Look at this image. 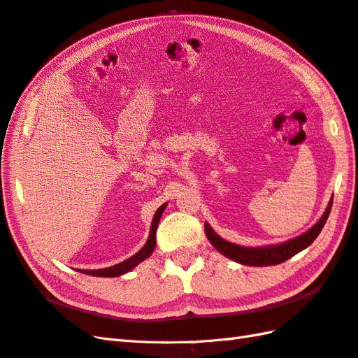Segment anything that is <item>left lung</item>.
Listing matches in <instances>:
<instances>
[{
	"label": "left lung",
	"instance_id": "left-lung-1",
	"mask_svg": "<svg viewBox=\"0 0 358 358\" xmlns=\"http://www.w3.org/2000/svg\"><path fill=\"white\" fill-rule=\"evenodd\" d=\"M331 208H332V199L328 204V208H326L324 214L322 215V218L318 220V222L310 227L308 232L301 234L300 237L296 238L281 243V245H272V246H263V248H246V246L234 245V243H229L223 240L222 237H218L208 223H204V232H206L212 246H214L218 252H222L223 255L231 258L234 262L246 264V266H272V264L283 263L289 260L291 257H294L295 254H299L300 250L306 249L310 243L318 237V234L322 232L326 220L329 217Z\"/></svg>",
	"mask_w": 358,
	"mask_h": 358
}]
</instances>
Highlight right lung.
Segmentation results:
<instances>
[{"label":"right lung","instance_id":"right-lung-1","mask_svg":"<svg viewBox=\"0 0 358 358\" xmlns=\"http://www.w3.org/2000/svg\"><path fill=\"white\" fill-rule=\"evenodd\" d=\"M164 208H166V203L163 204V206H159L158 210L155 212L154 220H152V226H150V232H149V238L146 241V245H144L135 255H132L131 258H127V260H124L123 263H118L115 266H110V268L96 269V271H85V269H81L80 272L87 273V275H94V277H118V275H123V273L134 269L135 266L138 264V263H141L143 260H146V258L152 252H154V249H155L157 227H158V222H159V218H162V214H163Z\"/></svg>","mask_w":358,"mask_h":358}]
</instances>
